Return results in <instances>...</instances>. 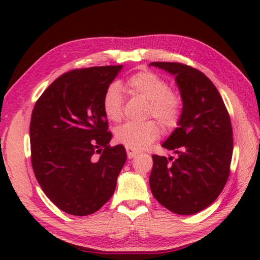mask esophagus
I'll list each match as a JSON object with an SVG mask.
<instances>
[{"mask_svg": "<svg viewBox=\"0 0 260 260\" xmlns=\"http://www.w3.org/2000/svg\"><path fill=\"white\" fill-rule=\"evenodd\" d=\"M126 152H127V156H128L129 159H132V158L135 157L139 153L138 150H134V149L128 148V147H126Z\"/></svg>", "mask_w": 260, "mask_h": 260, "instance_id": "obj_1", "label": "esophagus"}]
</instances>
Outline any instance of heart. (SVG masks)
Segmentation results:
<instances>
[{"instance_id": "obj_1", "label": "heart", "mask_w": 260, "mask_h": 260, "mask_svg": "<svg viewBox=\"0 0 260 260\" xmlns=\"http://www.w3.org/2000/svg\"><path fill=\"white\" fill-rule=\"evenodd\" d=\"M125 89L133 95L149 101L148 116H153L167 128L177 126L182 113V99L177 91L170 89L169 82L159 74L144 70L134 73L125 82ZM105 117L119 121L122 117V93L117 83L110 86L102 102ZM160 135V126L155 120L126 122L114 131V138L126 147L143 149Z\"/></svg>"}]
</instances>
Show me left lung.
Segmentation results:
<instances>
[{
  "label": "left lung",
  "mask_w": 260,
  "mask_h": 260,
  "mask_svg": "<svg viewBox=\"0 0 260 260\" xmlns=\"http://www.w3.org/2000/svg\"><path fill=\"white\" fill-rule=\"evenodd\" d=\"M150 65L175 76L182 99L179 127L162 143L178 157L152 155L151 192L174 213H197L217 200L230 177V114L212 81L199 70L169 61H152Z\"/></svg>",
  "instance_id": "8db88e82"
}]
</instances>
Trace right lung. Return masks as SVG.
<instances>
[{"label":"right lung","mask_w":260,"mask_h":260,"mask_svg":"<svg viewBox=\"0 0 260 260\" xmlns=\"http://www.w3.org/2000/svg\"><path fill=\"white\" fill-rule=\"evenodd\" d=\"M122 65L77 69L61 74L34 105L30 160L52 203L72 215L99 211L111 199L126 161L122 144L110 147L102 102Z\"/></svg>","instance_id":"right-lung-1"}]
</instances>
